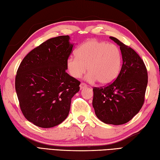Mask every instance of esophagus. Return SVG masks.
Instances as JSON below:
<instances>
[{
  "mask_svg": "<svg viewBox=\"0 0 160 160\" xmlns=\"http://www.w3.org/2000/svg\"><path fill=\"white\" fill-rule=\"evenodd\" d=\"M85 87H87V84H86L85 83L82 82V83H81V84H80V89H84V88H85Z\"/></svg>",
  "mask_w": 160,
  "mask_h": 160,
  "instance_id": "esophagus-1",
  "label": "esophagus"
}]
</instances>
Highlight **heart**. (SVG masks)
I'll use <instances>...</instances> for the list:
<instances>
[{
  "mask_svg": "<svg viewBox=\"0 0 160 160\" xmlns=\"http://www.w3.org/2000/svg\"><path fill=\"white\" fill-rule=\"evenodd\" d=\"M121 62L122 54L116 45L91 39L78 47L76 56L68 58L67 69L71 76L79 78L87 67L88 81L108 85L117 78Z\"/></svg>",
  "mask_w": 160,
  "mask_h": 160,
  "instance_id": "1",
  "label": "heart"
}]
</instances>
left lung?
Masks as SVG:
<instances>
[{"instance_id": "left-lung-1", "label": "left lung", "mask_w": 160, "mask_h": 160, "mask_svg": "<svg viewBox=\"0 0 160 160\" xmlns=\"http://www.w3.org/2000/svg\"><path fill=\"white\" fill-rule=\"evenodd\" d=\"M123 63L117 78L104 87H93V107L98 119L108 124L127 123L136 115L144 102L148 83L147 67L140 56L118 39Z\"/></svg>"}]
</instances>
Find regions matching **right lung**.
Returning <instances> with one entry per match:
<instances>
[{"mask_svg":"<svg viewBox=\"0 0 160 160\" xmlns=\"http://www.w3.org/2000/svg\"><path fill=\"white\" fill-rule=\"evenodd\" d=\"M72 49L69 36L55 37L32 49L20 64L15 79L20 108L37 127H53L69 115L80 84L66 72Z\"/></svg>","mask_w":160,"mask_h":160,"instance_id":"add662e5","label":"right lung"}]
</instances>
